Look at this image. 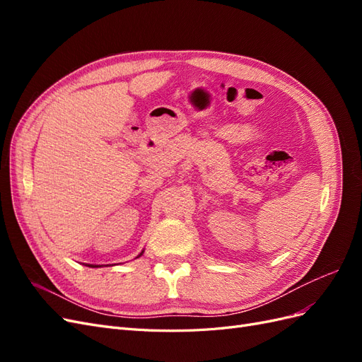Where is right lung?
<instances>
[{"mask_svg": "<svg viewBox=\"0 0 362 362\" xmlns=\"http://www.w3.org/2000/svg\"><path fill=\"white\" fill-rule=\"evenodd\" d=\"M141 254H144V252H141ZM141 254H140V255H141ZM89 267H96V266H89Z\"/></svg>", "mask_w": 362, "mask_h": 362, "instance_id": "add662e5", "label": "right lung"}]
</instances>
